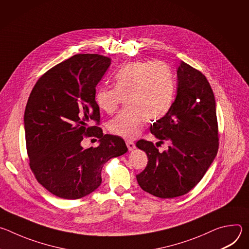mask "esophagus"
I'll return each instance as SVG.
<instances>
[{
    "mask_svg": "<svg viewBox=\"0 0 249 249\" xmlns=\"http://www.w3.org/2000/svg\"><path fill=\"white\" fill-rule=\"evenodd\" d=\"M126 145H127V148L129 151H133L136 149L134 142H132V141H126Z\"/></svg>",
    "mask_w": 249,
    "mask_h": 249,
    "instance_id": "1",
    "label": "esophagus"
}]
</instances>
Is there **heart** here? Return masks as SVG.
I'll use <instances>...</instances> for the list:
<instances>
[{"instance_id": "heart-1", "label": "heart", "mask_w": 249, "mask_h": 249, "mask_svg": "<svg viewBox=\"0 0 249 249\" xmlns=\"http://www.w3.org/2000/svg\"><path fill=\"white\" fill-rule=\"evenodd\" d=\"M113 86L98 87L94 101L100 110L111 114L126 98L127 107L108 126L112 134L125 139L139 136L147 119L157 121L163 117L174 98V76L162 61H134L124 65L114 75Z\"/></svg>"}]
</instances>
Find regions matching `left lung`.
<instances>
[{
  "label": "left lung",
  "mask_w": 249,
  "mask_h": 249,
  "mask_svg": "<svg viewBox=\"0 0 249 249\" xmlns=\"http://www.w3.org/2000/svg\"><path fill=\"white\" fill-rule=\"evenodd\" d=\"M150 129L159 143L169 141L171 145L160 153L152 142H137L149 160L136 176L140 187L160 198L188 193L203 178L219 149L215 96L201 72L180 63L176 97L169 111Z\"/></svg>",
  "instance_id": "8db88e82"
}]
</instances>
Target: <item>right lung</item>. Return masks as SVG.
Instances as JSON below:
<instances>
[{
	"mask_svg": "<svg viewBox=\"0 0 249 249\" xmlns=\"http://www.w3.org/2000/svg\"><path fill=\"white\" fill-rule=\"evenodd\" d=\"M111 64L98 54H77L56 65L35 84L24 111L29 165L37 181L53 195L69 200L85 197L101 184V169L128 149L118 136L103 135L95 88ZM85 135L100 140L84 149Z\"/></svg>",
	"mask_w": 249,
	"mask_h": 249,
	"instance_id": "1",
	"label": "right lung"
}]
</instances>
